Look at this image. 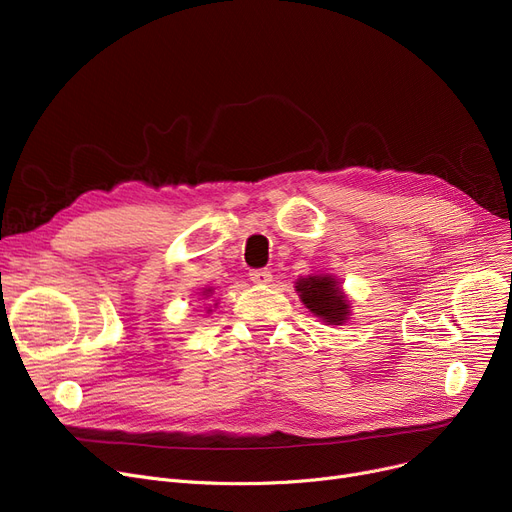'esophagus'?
<instances>
[{
  "mask_svg": "<svg viewBox=\"0 0 512 512\" xmlns=\"http://www.w3.org/2000/svg\"><path fill=\"white\" fill-rule=\"evenodd\" d=\"M250 281L256 285H266L273 281V273L269 269H252L250 271Z\"/></svg>",
  "mask_w": 512,
  "mask_h": 512,
  "instance_id": "esophagus-1",
  "label": "esophagus"
}]
</instances>
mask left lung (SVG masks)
I'll return each mask as SVG.
<instances>
[{"instance_id": "left-lung-1", "label": "left lung", "mask_w": 512, "mask_h": 512, "mask_svg": "<svg viewBox=\"0 0 512 512\" xmlns=\"http://www.w3.org/2000/svg\"><path fill=\"white\" fill-rule=\"evenodd\" d=\"M296 289L306 308L321 316L325 323L342 325L348 319V300L331 277L300 279Z\"/></svg>"}]
</instances>
